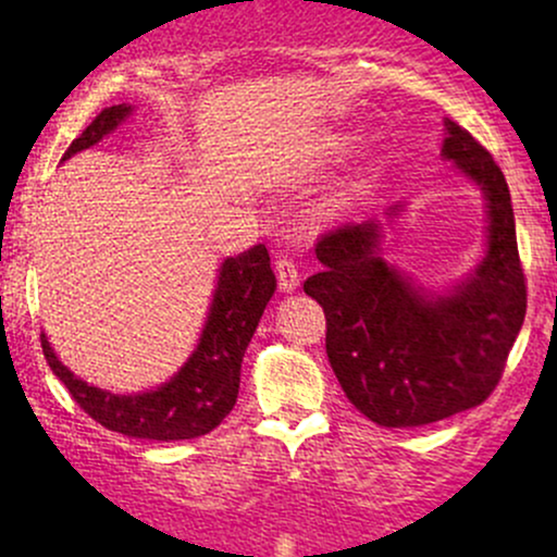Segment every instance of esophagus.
Wrapping results in <instances>:
<instances>
[{
    "mask_svg": "<svg viewBox=\"0 0 557 557\" xmlns=\"http://www.w3.org/2000/svg\"><path fill=\"white\" fill-rule=\"evenodd\" d=\"M277 283H280V290H285V293H293L300 285L298 264L290 257L277 259Z\"/></svg>",
    "mask_w": 557,
    "mask_h": 557,
    "instance_id": "obj_1",
    "label": "esophagus"
}]
</instances>
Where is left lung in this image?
Segmentation results:
<instances>
[{"label":"left lung","instance_id":"left-lung-1","mask_svg":"<svg viewBox=\"0 0 557 557\" xmlns=\"http://www.w3.org/2000/svg\"><path fill=\"white\" fill-rule=\"evenodd\" d=\"M443 157L487 198V253L445 296L380 257V222L317 240L324 270L304 283L327 317V359L348 400L380 426H424L474 408L500 382L527 314L510 190L495 159L445 120ZM393 207L389 214H395Z\"/></svg>","mask_w":557,"mask_h":557}]
</instances>
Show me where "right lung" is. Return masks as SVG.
Listing matches in <instances>:
<instances>
[{
    "label": "right lung",
    "instance_id": "add662e5",
    "mask_svg": "<svg viewBox=\"0 0 557 557\" xmlns=\"http://www.w3.org/2000/svg\"><path fill=\"white\" fill-rule=\"evenodd\" d=\"M131 112L127 104L101 110L94 123L67 146L62 162L99 144ZM274 287L277 280L270 264V251L261 243L222 261L212 306L196 350L183 363L181 372L149 393L117 395L88 385L57 359L47 335H41V348L47 363L65 382L73 400L101 426L127 437L162 440V443L194 440L212 432L233 411L240 387L243 354L259 327Z\"/></svg>",
    "mask_w": 557,
    "mask_h": 557
}]
</instances>
